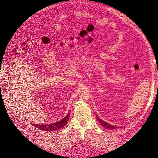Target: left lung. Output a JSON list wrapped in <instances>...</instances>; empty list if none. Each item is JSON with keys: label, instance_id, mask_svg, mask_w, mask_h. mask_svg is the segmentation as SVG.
I'll use <instances>...</instances> for the list:
<instances>
[{"label": "left lung", "instance_id": "8db88e82", "mask_svg": "<svg viewBox=\"0 0 158 158\" xmlns=\"http://www.w3.org/2000/svg\"><path fill=\"white\" fill-rule=\"evenodd\" d=\"M96 117H97V118H98V120L99 121V123L101 124V125H102L103 127L107 128H109V129H115V128H118L117 127H114V126H113V125H109V123H106V122H105L104 121L102 120L101 118H99L97 115H96Z\"/></svg>", "mask_w": 158, "mask_h": 158}]
</instances>
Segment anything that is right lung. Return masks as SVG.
Returning a JSON list of instances; mask_svg holds the SVG:
<instances>
[{"label": "right lung", "instance_id": "add662e5", "mask_svg": "<svg viewBox=\"0 0 158 158\" xmlns=\"http://www.w3.org/2000/svg\"><path fill=\"white\" fill-rule=\"evenodd\" d=\"M69 114L70 113L69 112L64 118L55 123L49 124V125H45V124L44 125H35V124H33V126L44 131H54L56 130H60V128L64 127L67 124L69 121Z\"/></svg>", "mask_w": 158, "mask_h": 158}]
</instances>
